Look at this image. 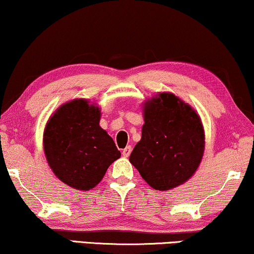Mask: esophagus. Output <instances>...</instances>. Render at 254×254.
I'll use <instances>...</instances> for the list:
<instances>
[{
  "label": "esophagus",
  "mask_w": 254,
  "mask_h": 254,
  "mask_svg": "<svg viewBox=\"0 0 254 254\" xmlns=\"http://www.w3.org/2000/svg\"><path fill=\"white\" fill-rule=\"evenodd\" d=\"M131 151H132L131 146H127V147L124 148L123 152H122V154H123L124 158H128V155L131 154Z\"/></svg>",
  "instance_id": "esophagus-1"
}]
</instances>
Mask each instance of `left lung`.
Here are the masks:
<instances>
[{"label": "left lung", "instance_id": "left-lung-1", "mask_svg": "<svg viewBox=\"0 0 254 254\" xmlns=\"http://www.w3.org/2000/svg\"><path fill=\"white\" fill-rule=\"evenodd\" d=\"M141 139L128 161L154 190L168 191L193 176L205 151V131L198 113L170 92L142 103Z\"/></svg>", "mask_w": 254, "mask_h": 254}]
</instances>
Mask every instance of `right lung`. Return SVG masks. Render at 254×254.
<instances>
[{
  "instance_id": "add662e5",
  "label": "right lung",
  "mask_w": 254,
  "mask_h": 254,
  "mask_svg": "<svg viewBox=\"0 0 254 254\" xmlns=\"http://www.w3.org/2000/svg\"><path fill=\"white\" fill-rule=\"evenodd\" d=\"M101 108L86 99L60 106L44 131V152L55 176L76 190L88 191L120 159L113 138L100 127Z\"/></svg>"
}]
</instances>
